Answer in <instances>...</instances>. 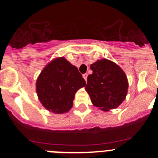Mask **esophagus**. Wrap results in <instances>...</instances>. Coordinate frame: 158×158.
Listing matches in <instances>:
<instances>
[{
	"instance_id": "esophagus-1",
	"label": "esophagus",
	"mask_w": 158,
	"mask_h": 158,
	"mask_svg": "<svg viewBox=\"0 0 158 158\" xmlns=\"http://www.w3.org/2000/svg\"><path fill=\"white\" fill-rule=\"evenodd\" d=\"M83 77H84V79H85V80H87V77H88V74L87 73H84L83 74Z\"/></svg>"
}]
</instances>
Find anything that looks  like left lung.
Listing matches in <instances>:
<instances>
[{"mask_svg":"<svg viewBox=\"0 0 158 158\" xmlns=\"http://www.w3.org/2000/svg\"><path fill=\"white\" fill-rule=\"evenodd\" d=\"M90 69L93 73L88 76L85 90L93 105L103 111L116 108L127 93L126 74L118 65L107 59L98 60Z\"/></svg>","mask_w":158,"mask_h":158,"instance_id":"left-lung-1","label":"left lung"}]
</instances>
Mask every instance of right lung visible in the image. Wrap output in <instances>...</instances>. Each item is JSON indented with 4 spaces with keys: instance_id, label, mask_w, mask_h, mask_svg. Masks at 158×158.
Masks as SVG:
<instances>
[{
    "instance_id": "add662e5",
    "label": "right lung",
    "mask_w": 158,
    "mask_h": 158,
    "mask_svg": "<svg viewBox=\"0 0 158 158\" xmlns=\"http://www.w3.org/2000/svg\"><path fill=\"white\" fill-rule=\"evenodd\" d=\"M85 85L76 66L58 58L43 69L36 81V92L46 109L61 114L70 109L75 93Z\"/></svg>"
}]
</instances>
